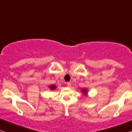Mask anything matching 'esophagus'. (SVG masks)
Wrapping results in <instances>:
<instances>
[{"instance_id": "34e87169", "label": "esophagus", "mask_w": 132, "mask_h": 132, "mask_svg": "<svg viewBox=\"0 0 132 132\" xmlns=\"http://www.w3.org/2000/svg\"><path fill=\"white\" fill-rule=\"evenodd\" d=\"M67 86H68V87H70V86H71V83H70V82H67Z\"/></svg>"}]
</instances>
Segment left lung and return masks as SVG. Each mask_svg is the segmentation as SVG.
I'll use <instances>...</instances> for the list:
<instances>
[{"mask_svg":"<svg viewBox=\"0 0 132 132\" xmlns=\"http://www.w3.org/2000/svg\"><path fill=\"white\" fill-rule=\"evenodd\" d=\"M81 91L82 92V94H86L88 93L87 91V89H86V88H84V89H82V90H81Z\"/></svg>","mask_w":132,"mask_h":132,"instance_id":"left-lung-1","label":"left lung"}]
</instances>
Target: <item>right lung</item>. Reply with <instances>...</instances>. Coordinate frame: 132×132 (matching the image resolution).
Returning a JSON list of instances; mask_svg holds the SVG:
<instances>
[{"instance_id":"1","label":"right lung","mask_w":132,"mask_h":132,"mask_svg":"<svg viewBox=\"0 0 132 132\" xmlns=\"http://www.w3.org/2000/svg\"><path fill=\"white\" fill-rule=\"evenodd\" d=\"M56 88V85H50V87H49L50 89H52V90L55 89Z\"/></svg>"}]
</instances>
